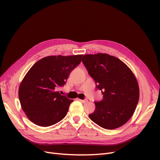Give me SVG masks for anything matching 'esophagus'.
I'll use <instances>...</instances> for the list:
<instances>
[{
  "instance_id": "34e87169",
  "label": "esophagus",
  "mask_w": 160,
  "mask_h": 160,
  "mask_svg": "<svg viewBox=\"0 0 160 160\" xmlns=\"http://www.w3.org/2000/svg\"><path fill=\"white\" fill-rule=\"evenodd\" d=\"M79 101H80L81 102H82L83 103H87L88 101V99H79Z\"/></svg>"
}]
</instances>
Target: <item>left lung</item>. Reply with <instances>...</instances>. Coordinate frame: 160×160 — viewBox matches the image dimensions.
I'll return each mask as SVG.
<instances>
[{"label":"left lung","mask_w":160,"mask_h":160,"mask_svg":"<svg viewBox=\"0 0 160 160\" xmlns=\"http://www.w3.org/2000/svg\"><path fill=\"white\" fill-rule=\"evenodd\" d=\"M82 62L103 94V99L95 102L89 118L106 129L122 126L132 118L139 101V85L133 72L123 61L105 53L85 55Z\"/></svg>","instance_id":"8db88e82"}]
</instances>
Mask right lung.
<instances>
[{"mask_svg": "<svg viewBox=\"0 0 160 160\" xmlns=\"http://www.w3.org/2000/svg\"><path fill=\"white\" fill-rule=\"evenodd\" d=\"M83 55L49 56L38 61L27 72L18 89L21 107L31 122L42 127L63 119L73 100L57 89L66 83Z\"/></svg>", "mask_w": 160, "mask_h": 160, "instance_id": "right-lung-1", "label": "right lung"}]
</instances>
